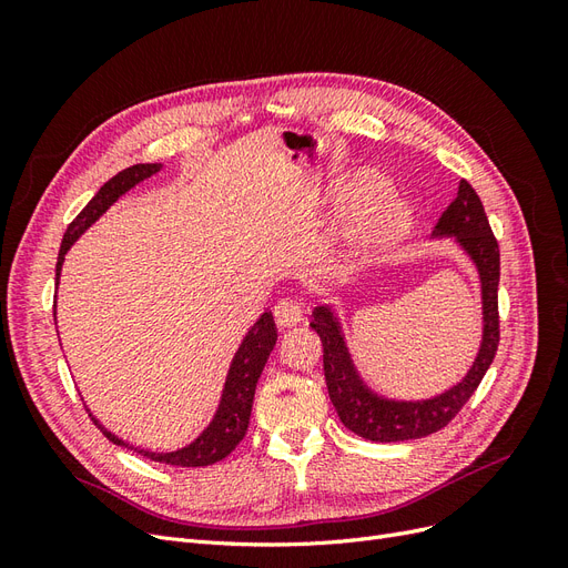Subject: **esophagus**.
Instances as JSON below:
<instances>
[{"label":"esophagus","mask_w":568,"mask_h":568,"mask_svg":"<svg viewBox=\"0 0 568 568\" xmlns=\"http://www.w3.org/2000/svg\"><path fill=\"white\" fill-rule=\"evenodd\" d=\"M272 313L280 326H294L303 320V305H301V301L286 296V298H280L277 303H274Z\"/></svg>","instance_id":"34e87169"}]
</instances>
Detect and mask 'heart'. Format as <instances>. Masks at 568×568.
Instances as JSON below:
<instances>
[{
	"mask_svg": "<svg viewBox=\"0 0 568 568\" xmlns=\"http://www.w3.org/2000/svg\"><path fill=\"white\" fill-rule=\"evenodd\" d=\"M374 186L372 175H355L343 186V192L359 194L367 192L357 203H353L351 213L343 220L341 236L346 246L363 251V248H374L388 244L390 239L398 236L405 227L407 211L403 201L390 194L388 189L376 186L369 193L368 189Z\"/></svg>",
	"mask_w": 568,
	"mask_h": 568,
	"instance_id": "obj_1",
	"label": "heart"
}]
</instances>
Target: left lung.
<instances>
[{"label":"left lung","mask_w":568,"mask_h":568,"mask_svg":"<svg viewBox=\"0 0 568 568\" xmlns=\"http://www.w3.org/2000/svg\"><path fill=\"white\" fill-rule=\"evenodd\" d=\"M434 236H455V242L471 257L480 277V301H484V338L478 355L467 376L450 390L428 400H388L372 393L355 372L332 305H320L313 313L311 326L322 338L326 390L338 419L353 434L374 443L424 438L448 426L478 388L500 343V315H497L500 248L488 225L484 203L467 180L459 182L455 201L438 217Z\"/></svg>","instance_id":"8db88e82"}]
</instances>
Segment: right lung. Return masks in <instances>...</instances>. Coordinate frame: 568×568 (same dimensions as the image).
Wrapping results in <instances>:
<instances>
[{
	"mask_svg": "<svg viewBox=\"0 0 568 568\" xmlns=\"http://www.w3.org/2000/svg\"><path fill=\"white\" fill-rule=\"evenodd\" d=\"M161 168H163L161 163H136L132 168H125L123 173H118L115 178H111L104 186L99 189L94 199L84 205L80 215L71 222V225H68V230L63 234V242L59 248V261H57V284H59V274H61V265L65 261V253L71 251V246L78 242L80 234L88 230L92 222H97L101 215H104L120 196L130 192L134 184H140L146 178L156 175ZM274 343H277V326H274L272 313H263L261 320L251 326V332L246 334V338L242 341V346H239V351L232 359L230 372H227V382H225V388H222L220 407L215 412L213 422L205 426L203 434L194 443H189L186 448H180L173 453H151V450L134 448V445L106 432V428L101 426L92 415L90 417L99 426V432L104 434L111 443L120 445V448L134 450L153 462L173 464V467H209V464L225 459L246 436L255 384H257V379H261L263 367L274 348Z\"/></svg>",
	"mask_w": 568,
	"mask_h": 568,
	"instance_id": "right-lung-1",
	"label": "right lung"
}]
</instances>
